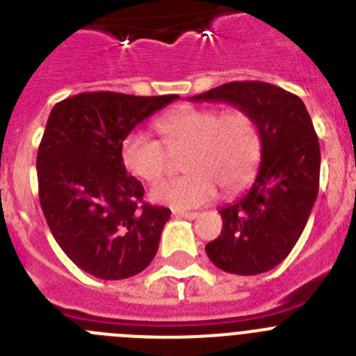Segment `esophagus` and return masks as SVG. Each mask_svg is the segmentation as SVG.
<instances>
[{"label":"esophagus","mask_w":356,"mask_h":356,"mask_svg":"<svg viewBox=\"0 0 356 356\" xmlns=\"http://www.w3.org/2000/svg\"><path fill=\"white\" fill-rule=\"evenodd\" d=\"M172 216L184 217V219H191V221H193V219H196L200 213H197V212H180V210H176V212H172Z\"/></svg>","instance_id":"obj_1"}]
</instances>
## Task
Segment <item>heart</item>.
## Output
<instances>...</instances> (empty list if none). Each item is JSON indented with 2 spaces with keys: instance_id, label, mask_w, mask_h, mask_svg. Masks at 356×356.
I'll return each instance as SVG.
<instances>
[{
  "instance_id": "obj_1",
  "label": "heart",
  "mask_w": 356,
  "mask_h": 356,
  "mask_svg": "<svg viewBox=\"0 0 356 356\" xmlns=\"http://www.w3.org/2000/svg\"><path fill=\"white\" fill-rule=\"evenodd\" d=\"M162 143L131 131L121 144L124 168L144 181H159L171 168V153H185L187 175L151 188V200L175 210H191L213 200L217 187L235 194L259 169L262 135L250 112L209 106H178L155 122Z\"/></svg>"
}]
</instances>
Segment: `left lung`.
<instances>
[{"instance_id":"1","label":"left lung","mask_w":356,"mask_h":356,"mask_svg":"<svg viewBox=\"0 0 356 356\" xmlns=\"http://www.w3.org/2000/svg\"><path fill=\"white\" fill-rule=\"evenodd\" d=\"M246 110L262 135L253 185L221 207V235L205 246L232 275H260L278 266L303 234L319 191L321 149L307 106L296 94L264 81H229L191 97Z\"/></svg>"}]
</instances>
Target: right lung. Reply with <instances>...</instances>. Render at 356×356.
Listing matches in <instances>:
<instances>
[{"instance_id": "right-lung-1", "label": "right lung", "mask_w": 356, "mask_h": 356, "mask_svg": "<svg viewBox=\"0 0 356 356\" xmlns=\"http://www.w3.org/2000/svg\"><path fill=\"white\" fill-rule=\"evenodd\" d=\"M178 97L83 92L49 114L37 153L40 207L62 251L96 278L139 275L156 254L171 210L144 203V187L127 172L121 144Z\"/></svg>"}]
</instances>
